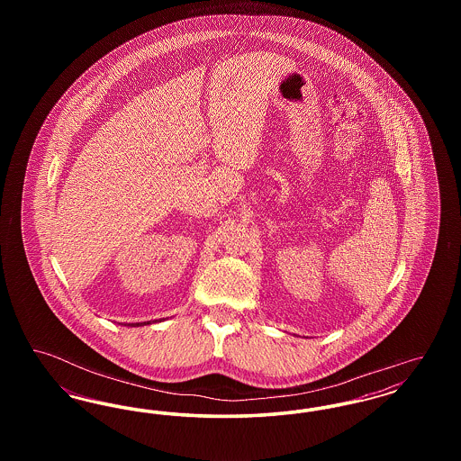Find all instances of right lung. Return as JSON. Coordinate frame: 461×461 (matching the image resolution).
Returning <instances> with one entry per match:
<instances>
[{
	"label": "right lung",
	"mask_w": 461,
	"mask_h": 461,
	"mask_svg": "<svg viewBox=\"0 0 461 461\" xmlns=\"http://www.w3.org/2000/svg\"><path fill=\"white\" fill-rule=\"evenodd\" d=\"M130 327H143V325H150V321H143V323H128Z\"/></svg>",
	"instance_id": "add662e5"
}]
</instances>
